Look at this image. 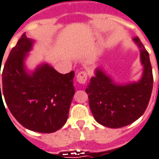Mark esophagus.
<instances>
[{
  "label": "esophagus",
  "instance_id": "34e87169",
  "mask_svg": "<svg viewBox=\"0 0 159 159\" xmlns=\"http://www.w3.org/2000/svg\"><path fill=\"white\" fill-rule=\"evenodd\" d=\"M87 80V73L85 71H81L77 75V81L80 84H85Z\"/></svg>",
  "mask_w": 159,
  "mask_h": 159
}]
</instances>
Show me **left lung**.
<instances>
[{
  "instance_id": "1",
  "label": "left lung",
  "mask_w": 159,
  "mask_h": 159,
  "mask_svg": "<svg viewBox=\"0 0 159 159\" xmlns=\"http://www.w3.org/2000/svg\"><path fill=\"white\" fill-rule=\"evenodd\" d=\"M133 40L140 48L144 67L141 80L117 84L101 68H97L85 89L94 119L108 128H121L135 122L144 113L150 101L153 76L149 53L138 37Z\"/></svg>"
}]
</instances>
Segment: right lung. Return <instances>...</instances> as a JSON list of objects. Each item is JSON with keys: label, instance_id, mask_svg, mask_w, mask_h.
<instances>
[{"label": "right lung", "instance_id": "1", "mask_svg": "<svg viewBox=\"0 0 159 159\" xmlns=\"http://www.w3.org/2000/svg\"><path fill=\"white\" fill-rule=\"evenodd\" d=\"M33 43L24 34L11 49L2 73L0 102L3 95L11 114L28 129L52 133L62 128L68 119L75 92V72L62 75L46 63L29 75L24 59Z\"/></svg>", "mask_w": 159, "mask_h": 159}]
</instances>
